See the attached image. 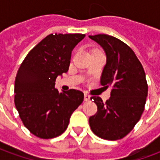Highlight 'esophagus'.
<instances>
[{
    "mask_svg": "<svg viewBox=\"0 0 160 160\" xmlns=\"http://www.w3.org/2000/svg\"><path fill=\"white\" fill-rule=\"evenodd\" d=\"M90 98H91L90 95H88V94L85 92V94H84V99H85V101L90 100Z\"/></svg>",
    "mask_w": 160,
    "mask_h": 160,
    "instance_id": "esophagus-1",
    "label": "esophagus"
}]
</instances>
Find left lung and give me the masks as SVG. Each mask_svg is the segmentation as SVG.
<instances>
[{
  "label": "left lung",
  "mask_w": 160,
  "mask_h": 160,
  "mask_svg": "<svg viewBox=\"0 0 160 160\" xmlns=\"http://www.w3.org/2000/svg\"><path fill=\"white\" fill-rule=\"evenodd\" d=\"M103 48L106 64L100 83L111 87L105 103L92 97L97 113L89 118L92 131L98 137L117 141L123 138L137 123L144 111L148 87L143 67L130 47L114 37L98 34L89 36Z\"/></svg>",
  "instance_id": "obj_1"
}]
</instances>
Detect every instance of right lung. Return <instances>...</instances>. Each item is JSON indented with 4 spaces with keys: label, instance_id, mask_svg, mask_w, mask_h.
Listing matches in <instances>:
<instances>
[{
    "label": "right lung",
    "instance_id": "add662e5",
    "mask_svg": "<svg viewBox=\"0 0 160 160\" xmlns=\"http://www.w3.org/2000/svg\"><path fill=\"white\" fill-rule=\"evenodd\" d=\"M85 34H50L33 48L19 67L14 84V104L28 130L42 139L66 130L73 111L84 99L82 92H59L56 80L69 68L73 48Z\"/></svg>",
    "mask_w": 160,
    "mask_h": 160
}]
</instances>
